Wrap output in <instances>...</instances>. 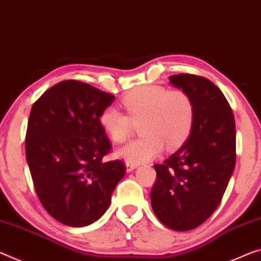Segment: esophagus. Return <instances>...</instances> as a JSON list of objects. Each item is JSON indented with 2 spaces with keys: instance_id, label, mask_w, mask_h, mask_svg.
Wrapping results in <instances>:
<instances>
[{
  "instance_id": "obj_1",
  "label": "esophagus",
  "mask_w": 261,
  "mask_h": 261,
  "mask_svg": "<svg viewBox=\"0 0 261 261\" xmlns=\"http://www.w3.org/2000/svg\"><path fill=\"white\" fill-rule=\"evenodd\" d=\"M125 167H126V172H132L135 168H137V165L136 164H131V163H125Z\"/></svg>"
}]
</instances>
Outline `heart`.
I'll return each instance as SVG.
<instances>
[{
    "label": "heart",
    "instance_id": "1",
    "mask_svg": "<svg viewBox=\"0 0 261 261\" xmlns=\"http://www.w3.org/2000/svg\"><path fill=\"white\" fill-rule=\"evenodd\" d=\"M125 113L115 107L102 111L100 124L111 140L122 144L139 125L142 137L117 152L127 163L142 164L152 160L164 150L179 147L193 129L195 108L190 95L182 89L161 86H144L123 97Z\"/></svg>",
    "mask_w": 261,
    "mask_h": 261
}]
</instances>
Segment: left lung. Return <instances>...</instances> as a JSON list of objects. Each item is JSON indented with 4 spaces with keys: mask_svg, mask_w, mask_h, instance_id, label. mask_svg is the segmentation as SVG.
I'll return each instance as SVG.
<instances>
[{
    "mask_svg": "<svg viewBox=\"0 0 261 261\" xmlns=\"http://www.w3.org/2000/svg\"><path fill=\"white\" fill-rule=\"evenodd\" d=\"M169 82L190 95L195 117L182 147L154 165L151 204L164 225L188 231L208 220L221 203L234 169L236 124L229 102L208 79L177 74Z\"/></svg>",
    "mask_w": 261,
    "mask_h": 261,
    "instance_id": "1",
    "label": "left lung"
}]
</instances>
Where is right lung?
I'll return each instance as SVG.
<instances>
[{"label":"right lung","mask_w":261,"mask_h":261,"mask_svg":"<svg viewBox=\"0 0 261 261\" xmlns=\"http://www.w3.org/2000/svg\"><path fill=\"white\" fill-rule=\"evenodd\" d=\"M114 100L85 82L65 80L31 108L25 154L32 181L45 210L65 225L97 221L125 174L122 160L102 161L111 145L100 116Z\"/></svg>","instance_id":"obj_1"}]
</instances>
